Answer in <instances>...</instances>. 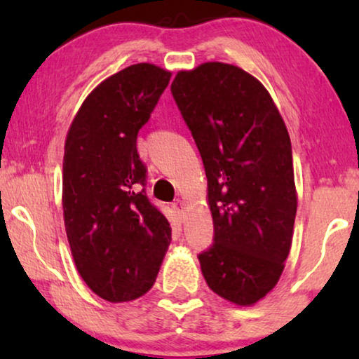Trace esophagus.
Returning a JSON list of instances; mask_svg holds the SVG:
<instances>
[{
    "label": "esophagus",
    "mask_w": 359,
    "mask_h": 359,
    "mask_svg": "<svg viewBox=\"0 0 359 359\" xmlns=\"http://www.w3.org/2000/svg\"><path fill=\"white\" fill-rule=\"evenodd\" d=\"M173 209H175V212L183 214V212H184V209H186V204H184L183 201H181V199H176L175 203H173Z\"/></svg>",
    "instance_id": "34e87169"
}]
</instances>
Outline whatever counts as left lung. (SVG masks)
<instances>
[{"instance_id":"left-lung-1","label":"left lung","mask_w":359,"mask_h":359,"mask_svg":"<svg viewBox=\"0 0 359 359\" xmlns=\"http://www.w3.org/2000/svg\"><path fill=\"white\" fill-rule=\"evenodd\" d=\"M171 93L208 176L214 243L199 255L208 286L253 306L281 278L297 191L286 124L253 75L222 62L176 73Z\"/></svg>"}]
</instances>
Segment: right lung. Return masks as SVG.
Listing matches in <instances>:
<instances>
[{
  "mask_svg": "<svg viewBox=\"0 0 359 359\" xmlns=\"http://www.w3.org/2000/svg\"><path fill=\"white\" fill-rule=\"evenodd\" d=\"M171 72L135 63L101 81L68 127L62 173L67 238L93 292L127 302L154 286L171 242L168 219L145 194L137 134Z\"/></svg>",
  "mask_w": 359,
  "mask_h": 359,
  "instance_id": "obj_1",
  "label": "right lung"
}]
</instances>
